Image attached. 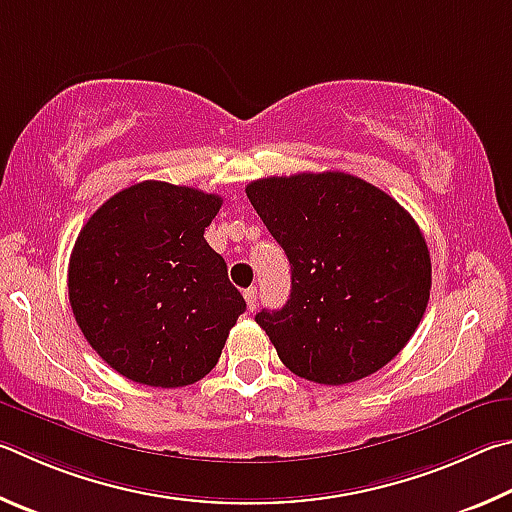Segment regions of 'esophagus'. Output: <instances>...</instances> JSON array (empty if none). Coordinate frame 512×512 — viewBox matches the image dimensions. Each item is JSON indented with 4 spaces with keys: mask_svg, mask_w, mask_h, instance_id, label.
I'll list each match as a JSON object with an SVG mask.
<instances>
[{
    "mask_svg": "<svg viewBox=\"0 0 512 512\" xmlns=\"http://www.w3.org/2000/svg\"><path fill=\"white\" fill-rule=\"evenodd\" d=\"M242 297H245V301H247V310H256V301H258L256 288H247L245 292H242Z\"/></svg>",
    "mask_w": 512,
    "mask_h": 512,
    "instance_id": "1",
    "label": "esophagus"
}]
</instances>
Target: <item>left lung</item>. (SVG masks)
<instances>
[{"label":"left lung","mask_w":512,"mask_h":512,"mask_svg":"<svg viewBox=\"0 0 512 512\" xmlns=\"http://www.w3.org/2000/svg\"><path fill=\"white\" fill-rule=\"evenodd\" d=\"M245 193L290 261L288 303L256 315L281 362L333 387L389 364L416 333L432 290L416 220L378 186L339 170L256 179Z\"/></svg>","instance_id":"1"}]
</instances>
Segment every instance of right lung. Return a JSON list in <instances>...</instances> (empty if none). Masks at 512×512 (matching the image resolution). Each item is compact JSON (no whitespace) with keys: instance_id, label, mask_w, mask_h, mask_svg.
<instances>
[{"instance_id":"add662e5","label":"right lung","mask_w":512,"mask_h":512,"mask_svg":"<svg viewBox=\"0 0 512 512\" xmlns=\"http://www.w3.org/2000/svg\"><path fill=\"white\" fill-rule=\"evenodd\" d=\"M222 197L168 182L112 195L80 229L69 303L89 346L148 387L202 380L247 303L204 240Z\"/></svg>"}]
</instances>
